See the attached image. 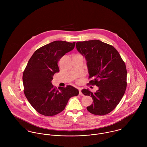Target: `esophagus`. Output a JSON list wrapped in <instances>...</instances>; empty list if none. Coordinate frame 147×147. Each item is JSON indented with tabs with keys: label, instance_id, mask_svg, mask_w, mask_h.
<instances>
[{
	"label": "esophagus",
	"instance_id": "34e87169",
	"mask_svg": "<svg viewBox=\"0 0 147 147\" xmlns=\"http://www.w3.org/2000/svg\"><path fill=\"white\" fill-rule=\"evenodd\" d=\"M79 95H80V96H83V95H84L83 93L82 92L81 88H79Z\"/></svg>",
	"mask_w": 147,
	"mask_h": 147
}]
</instances>
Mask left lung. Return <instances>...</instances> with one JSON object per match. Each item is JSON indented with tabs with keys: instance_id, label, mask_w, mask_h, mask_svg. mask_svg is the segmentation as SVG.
<instances>
[{
	"instance_id": "1",
	"label": "left lung",
	"mask_w": 147,
	"mask_h": 147,
	"mask_svg": "<svg viewBox=\"0 0 147 147\" xmlns=\"http://www.w3.org/2000/svg\"><path fill=\"white\" fill-rule=\"evenodd\" d=\"M76 46L86 61L89 78L93 79L89 84L98 87L94 93L88 89L82 90L93 99V104L86 109L94 115H106L118 105L125 93V63L113 46L100 40L78 42Z\"/></svg>"
}]
</instances>
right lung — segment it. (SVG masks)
<instances>
[{"mask_svg":"<svg viewBox=\"0 0 147 147\" xmlns=\"http://www.w3.org/2000/svg\"><path fill=\"white\" fill-rule=\"evenodd\" d=\"M75 46L73 43L55 41L38 50L29 60L23 72L24 94L33 107L40 114L53 116L62 112L69 99L79 94V90L71 85L56 89L51 81L59 72L58 62Z\"/></svg>","mask_w":147,"mask_h":147,"instance_id":"right-lung-1","label":"right lung"}]
</instances>
